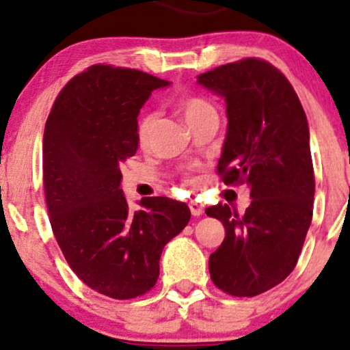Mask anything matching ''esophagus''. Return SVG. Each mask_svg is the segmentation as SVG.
Returning <instances> with one entry per match:
<instances>
[{
  "instance_id": "34e87169",
  "label": "esophagus",
  "mask_w": 350,
  "mask_h": 350,
  "mask_svg": "<svg viewBox=\"0 0 350 350\" xmlns=\"http://www.w3.org/2000/svg\"><path fill=\"white\" fill-rule=\"evenodd\" d=\"M189 208H191V214L194 217H199L204 214V206L202 204L196 202V200H191V202H189Z\"/></svg>"
}]
</instances>
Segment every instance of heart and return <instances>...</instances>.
<instances>
[{"mask_svg": "<svg viewBox=\"0 0 350 350\" xmlns=\"http://www.w3.org/2000/svg\"><path fill=\"white\" fill-rule=\"evenodd\" d=\"M179 111L183 115L184 122L187 124L198 122V120L204 118L206 115L215 113L214 107L207 102L206 98L202 97H189L184 98L183 102L179 103ZM156 123V115L148 113L144 115L142 118V122L138 124V142L139 144H146L150 142L151 133H152V128H154Z\"/></svg>", "mask_w": 350, "mask_h": 350, "instance_id": "1", "label": "heart"}]
</instances>
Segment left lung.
Listing matches in <instances>:
<instances>
[{
  "mask_svg": "<svg viewBox=\"0 0 350 350\" xmlns=\"http://www.w3.org/2000/svg\"><path fill=\"white\" fill-rule=\"evenodd\" d=\"M199 85L226 100L227 135L217 171L226 184H247L243 215L217 204L226 239L208 258L217 288L256 296L298 263L312 219L314 171L306 113L295 88L271 64L243 59L200 74Z\"/></svg>",
  "mask_w": 350,
  "mask_h": 350,
  "instance_id": "obj_1",
  "label": "left lung"
}]
</instances>
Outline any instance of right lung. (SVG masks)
<instances>
[{"instance_id":"right-lung-1","label":"right lung","mask_w":350,"mask_h":350,"mask_svg":"<svg viewBox=\"0 0 350 350\" xmlns=\"http://www.w3.org/2000/svg\"><path fill=\"white\" fill-rule=\"evenodd\" d=\"M170 82L122 67H88L60 90L44 130L42 172L52 232L88 288L113 299L144 295L163 248L191 211L167 198L124 199L120 164L138 150V115Z\"/></svg>"}]
</instances>
